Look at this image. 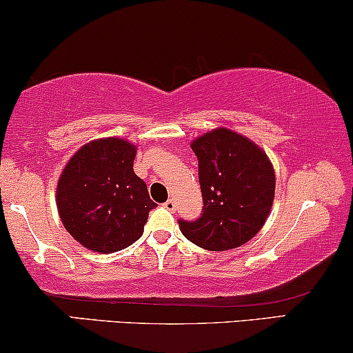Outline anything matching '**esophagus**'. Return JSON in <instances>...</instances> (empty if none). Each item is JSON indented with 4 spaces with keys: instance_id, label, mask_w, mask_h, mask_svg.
Segmentation results:
<instances>
[{
    "instance_id": "obj_1",
    "label": "esophagus",
    "mask_w": 353,
    "mask_h": 353,
    "mask_svg": "<svg viewBox=\"0 0 353 353\" xmlns=\"http://www.w3.org/2000/svg\"><path fill=\"white\" fill-rule=\"evenodd\" d=\"M163 208L167 211H170V212H175L176 211V203H175V199H167V201L163 203Z\"/></svg>"
}]
</instances>
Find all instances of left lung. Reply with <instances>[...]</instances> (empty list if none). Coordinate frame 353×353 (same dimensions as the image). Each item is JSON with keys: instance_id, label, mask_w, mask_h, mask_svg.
Segmentation results:
<instances>
[{"instance_id": "obj_1", "label": "left lung", "mask_w": 353, "mask_h": 353, "mask_svg": "<svg viewBox=\"0 0 353 353\" xmlns=\"http://www.w3.org/2000/svg\"><path fill=\"white\" fill-rule=\"evenodd\" d=\"M198 159L201 216L178 219L181 234L206 250L243 245L262 229L275 196V172L254 142L216 129L191 143Z\"/></svg>"}]
</instances>
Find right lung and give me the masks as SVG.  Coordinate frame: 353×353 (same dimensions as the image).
<instances>
[{"mask_svg": "<svg viewBox=\"0 0 353 353\" xmlns=\"http://www.w3.org/2000/svg\"><path fill=\"white\" fill-rule=\"evenodd\" d=\"M136 147L101 139L81 147L57 186V208L70 236L94 252L123 250L139 241L157 204L134 173Z\"/></svg>", "mask_w": 353, "mask_h": 353, "instance_id": "add662e5", "label": "right lung"}]
</instances>
